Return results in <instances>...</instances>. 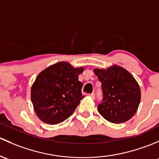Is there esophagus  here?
Here are the masks:
<instances>
[{"instance_id": "esophagus-1", "label": "esophagus", "mask_w": 159, "mask_h": 159, "mask_svg": "<svg viewBox=\"0 0 159 159\" xmlns=\"http://www.w3.org/2000/svg\"><path fill=\"white\" fill-rule=\"evenodd\" d=\"M89 96H90L91 98H93V99H94V98H95V93H91V94H89Z\"/></svg>"}]
</instances>
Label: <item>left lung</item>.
<instances>
[{
	"instance_id": "8db88e82",
	"label": "left lung",
	"mask_w": 159,
	"mask_h": 159,
	"mask_svg": "<svg viewBox=\"0 0 159 159\" xmlns=\"http://www.w3.org/2000/svg\"><path fill=\"white\" fill-rule=\"evenodd\" d=\"M95 75L102 83L103 99L98 106V112L112 123L127 122L138 110L141 89L132 74L118 65L107 69L96 68Z\"/></svg>"
}]
</instances>
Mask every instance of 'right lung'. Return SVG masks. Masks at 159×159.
<instances>
[{"instance_id": "obj_1", "label": "right lung", "mask_w": 159, "mask_h": 159, "mask_svg": "<svg viewBox=\"0 0 159 159\" xmlns=\"http://www.w3.org/2000/svg\"><path fill=\"white\" fill-rule=\"evenodd\" d=\"M83 66L74 68L61 61L44 69L36 77L30 89V99L37 117L55 125L68 119L84 96L79 75Z\"/></svg>"}]
</instances>
